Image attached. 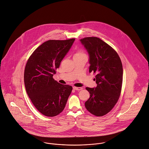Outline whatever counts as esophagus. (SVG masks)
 <instances>
[{
    "mask_svg": "<svg viewBox=\"0 0 149 149\" xmlns=\"http://www.w3.org/2000/svg\"><path fill=\"white\" fill-rule=\"evenodd\" d=\"M73 90H76V91H80L82 89L81 87H73Z\"/></svg>",
    "mask_w": 149,
    "mask_h": 149,
    "instance_id": "34e87169",
    "label": "esophagus"
}]
</instances>
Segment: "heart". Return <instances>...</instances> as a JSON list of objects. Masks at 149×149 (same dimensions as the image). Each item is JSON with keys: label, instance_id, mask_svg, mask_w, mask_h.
<instances>
[{"label": "heart", "instance_id": "obj_1", "mask_svg": "<svg viewBox=\"0 0 149 149\" xmlns=\"http://www.w3.org/2000/svg\"><path fill=\"white\" fill-rule=\"evenodd\" d=\"M83 54H84L83 52H81V51H79V52H77L74 55H83Z\"/></svg>", "mask_w": 149, "mask_h": 149}]
</instances>
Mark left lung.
Masks as SVG:
<instances>
[{
	"instance_id": "8db88e82",
	"label": "left lung",
	"mask_w": 149,
	"mask_h": 149,
	"mask_svg": "<svg viewBox=\"0 0 149 149\" xmlns=\"http://www.w3.org/2000/svg\"><path fill=\"white\" fill-rule=\"evenodd\" d=\"M89 55V72L96 73L97 86L86 87L90 94L85 102L87 110L96 116H103L114 106L121 94L123 69L121 59L111 47L97 37L80 40Z\"/></svg>"
}]
</instances>
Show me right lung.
I'll return each mask as SVG.
<instances>
[{
	"label": "right lung",
	"mask_w": 149,
	"mask_h": 149,
	"mask_svg": "<svg viewBox=\"0 0 149 149\" xmlns=\"http://www.w3.org/2000/svg\"><path fill=\"white\" fill-rule=\"evenodd\" d=\"M75 39L50 40L31 55L24 71L25 87L29 98L42 114L54 117L64 109L72 87L63 85L52 76Z\"/></svg>",
	"instance_id": "add662e5"
}]
</instances>
